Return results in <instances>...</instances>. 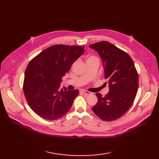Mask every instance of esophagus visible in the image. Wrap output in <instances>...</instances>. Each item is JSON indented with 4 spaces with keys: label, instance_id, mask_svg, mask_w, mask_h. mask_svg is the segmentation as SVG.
<instances>
[{
    "label": "esophagus",
    "instance_id": "esophagus-1",
    "mask_svg": "<svg viewBox=\"0 0 159 159\" xmlns=\"http://www.w3.org/2000/svg\"><path fill=\"white\" fill-rule=\"evenodd\" d=\"M82 92L83 94H84L86 95H90V94L92 93H91V92H89V91H82Z\"/></svg>",
    "mask_w": 159,
    "mask_h": 159
}]
</instances>
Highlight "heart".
I'll use <instances>...</instances> for the list:
<instances>
[{
	"label": "heart",
	"instance_id": "b5f03b06",
	"mask_svg": "<svg viewBox=\"0 0 159 159\" xmlns=\"http://www.w3.org/2000/svg\"><path fill=\"white\" fill-rule=\"evenodd\" d=\"M96 58V57H94V56H89V57H88L87 61H88V60H89V59H93V58Z\"/></svg>",
	"mask_w": 159,
	"mask_h": 159
}]
</instances>
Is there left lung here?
<instances>
[{
    "mask_svg": "<svg viewBox=\"0 0 159 159\" xmlns=\"http://www.w3.org/2000/svg\"><path fill=\"white\" fill-rule=\"evenodd\" d=\"M89 46L101 57L110 90L105 97L96 94L98 102L92 110L104 121L118 119L129 110L137 93L139 75L135 66L126 52L107 41Z\"/></svg>",
    "mask_w": 159,
    "mask_h": 159,
    "instance_id": "1",
    "label": "left lung"
}]
</instances>
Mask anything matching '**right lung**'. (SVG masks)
Segmentation results:
<instances>
[{"label":"right lung","instance_id":"add662e5","mask_svg":"<svg viewBox=\"0 0 159 159\" xmlns=\"http://www.w3.org/2000/svg\"><path fill=\"white\" fill-rule=\"evenodd\" d=\"M84 52V46L53 45L29 62L23 90L31 109L46 120L61 118L72 106L77 89L61 88L62 78Z\"/></svg>","mask_w":159,"mask_h":159}]
</instances>
